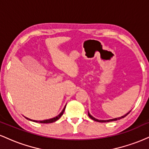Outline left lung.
Masks as SVG:
<instances>
[{
  "instance_id": "left-lung-1",
  "label": "left lung",
  "mask_w": 149,
  "mask_h": 149,
  "mask_svg": "<svg viewBox=\"0 0 149 149\" xmlns=\"http://www.w3.org/2000/svg\"><path fill=\"white\" fill-rule=\"evenodd\" d=\"M130 112H128L127 113H126V114H125V115H124V116H121V117H119V118H113V119L106 120H98V119L95 118H94L93 116H92L91 115H90V113H89V112H88V116H89V117L90 118L93 120H95V121H97V122H100V123H107V122H111V121H115V120H120V119H121V118H125V117L126 116L128 115V114L130 113Z\"/></svg>"
}]
</instances>
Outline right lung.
<instances>
[{"label":"right lung","mask_w":149,"mask_h":149,"mask_svg":"<svg viewBox=\"0 0 149 149\" xmlns=\"http://www.w3.org/2000/svg\"><path fill=\"white\" fill-rule=\"evenodd\" d=\"M65 108H66V106H65L64 109L62 110V111H61L60 113L57 116H56V117L54 118H50V119H47V120H31V119H29L28 118H26L27 120H29L31 121H33V122H36V123H53V122H55V121H57L58 119L60 118V117L61 116L63 115V113H64V110H65Z\"/></svg>","instance_id":"obj_1"}]
</instances>
